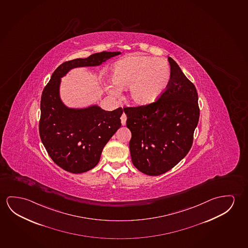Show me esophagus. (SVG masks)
I'll use <instances>...</instances> for the list:
<instances>
[{
  "mask_svg": "<svg viewBox=\"0 0 248 248\" xmlns=\"http://www.w3.org/2000/svg\"><path fill=\"white\" fill-rule=\"evenodd\" d=\"M126 119H127V117H126L125 113L124 112V113L122 114V116H121V123H122V125H125Z\"/></svg>",
  "mask_w": 248,
  "mask_h": 248,
  "instance_id": "obj_1",
  "label": "esophagus"
}]
</instances>
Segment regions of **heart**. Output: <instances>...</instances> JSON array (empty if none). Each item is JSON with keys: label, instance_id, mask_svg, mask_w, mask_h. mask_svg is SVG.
<instances>
[{"label": "heart", "instance_id": "obj_1", "mask_svg": "<svg viewBox=\"0 0 248 248\" xmlns=\"http://www.w3.org/2000/svg\"><path fill=\"white\" fill-rule=\"evenodd\" d=\"M171 78V69L168 62L162 58L134 56L127 57L115 64L110 87L112 93L117 88L129 87V99L140 107L149 106L160 98L168 88Z\"/></svg>", "mask_w": 248, "mask_h": 248}]
</instances>
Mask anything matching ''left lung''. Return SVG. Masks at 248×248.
<instances>
[{"label":"left lung","mask_w":248,"mask_h":248,"mask_svg":"<svg viewBox=\"0 0 248 248\" xmlns=\"http://www.w3.org/2000/svg\"><path fill=\"white\" fill-rule=\"evenodd\" d=\"M168 62L171 78L160 98L149 106L124 108L132 163L147 175L165 173L186 155L199 120L194 84L173 59L168 57Z\"/></svg>","instance_id":"8db88e82"}]
</instances>
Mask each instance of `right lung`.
I'll use <instances>...</instances> for the list:
<instances>
[{
    "mask_svg": "<svg viewBox=\"0 0 248 248\" xmlns=\"http://www.w3.org/2000/svg\"><path fill=\"white\" fill-rule=\"evenodd\" d=\"M119 54L102 51L64 62L43 90L39 136L51 160L65 171L82 173L99 163L105 145L121 126L123 109L107 111L97 106L85 109L65 107L59 97L61 77L73 68L101 64Z\"/></svg>",
    "mask_w": 248,
    "mask_h": 248,
    "instance_id": "right-lung-1",
    "label": "right lung"
}]
</instances>
